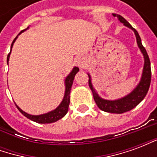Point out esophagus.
<instances>
[{
    "instance_id": "34e87169",
    "label": "esophagus",
    "mask_w": 157,
    "mask_h": 157,
    "mask_svg": "<svg viewBox=\"0 0 157 157\" xmlns=\"http://www.w3.org/2000/svg\"><path fill=\"white\" fill-rule=\"evenodd\" d=\"M75 65L79 66L80 68H83L84 66L86 65V60L85 57H83V56H77V58L75 59Z\"/></svg>"
}]
</instances>
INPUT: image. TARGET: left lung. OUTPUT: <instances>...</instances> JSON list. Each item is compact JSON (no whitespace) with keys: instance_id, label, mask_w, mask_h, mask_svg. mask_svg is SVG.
I'll return each mask as SVG.
<instances>
[{"instance_id":"obj_1","label":"left lung","mask_w":157,"mask_h":157,"mask_svg":"<svg viewBox=\"0 0 157 157\" xmlns=\"http://www.w3.org/2000/svg\"><path fill=\"white\" fill-rule=\"evenodd\" d=\"M114 17H117L118 20L124 23V25L127 26L128 28L131 29L136 36V39H137V44L140 51L144 55L145 58V65H144V69H143V74H142V77L140 82L139 83V85L135 87V89L129 93L128 96H126L124 98L115 101H109V100H104V99L101 98L98 93L95 92V90L93 88L91 82V76H89V86L92 90V94H93V98L95 100L97 105L99 109L104 111V112L108 113H123L124 112H128L129 110H131L136 106L138 105L140 102H141L143 99L145 98V95L148 92L149 87L151 85V61L150 59L147 55V52L145 50V47L142 45L141 39L139 35L138 32L135 30L133 27H132L129 23H128L126 20H125L122 16L118 15V14H113Z\"/></svg>"}]
</instances>
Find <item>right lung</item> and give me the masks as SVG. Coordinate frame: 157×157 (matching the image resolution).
<instances>
[{"label":"right lung","mask_w":157,"mask_h":157,"mask_svg":"<svg viewBox=\"0 0 157 157\" xmlns=\"http://www.w3.org/2000/svg\"><path fill=\"white\" fill-rule=\"evenodd\" d=\"M29 29V28H28ZM28 29H24L20 32V33L22 32H24L25 30H27ZM19 33V34H20ZM17 37H16L13 42H12V46H11V50H12V45L14 44V42L17 39ZM10 54H11V51L7 55V63H8L9 57H10ZM79 71L78 67H74V69L72 70V71L71 72V74L66 77L65 79V97L63 98V101L61 102V103L59 105V107L57 109H55V110H53L51 112L48 113H44V114H41V115H30L29 113H27L24 111H22V109L18 108V106H17V108L18 109L20 112L22 113L23 115L27 117L29 119H31L33 121L36 122V123H39V124H50V123H54V122H56L59 119H60L61 118H63L64 116L68 112V108L69 104H70V93H71V89L72 84H73V81H74V78H75V74Z\"/></svg>","instance_id":"add662e5"}]
</instances>
